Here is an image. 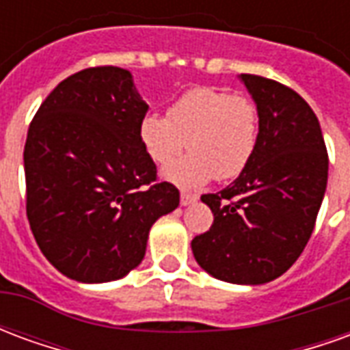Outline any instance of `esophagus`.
I'll use <instances>...</instances> for the list:
<instances>
[{
  "label": "esophagus",
  "instance_id": "34e87169",
  "mask_svg": "<svg viewBox=\"0 0 350 350\" xmlns=\"http://www.w3.org/2000/svg\"><path fill=\"white\" fill-rule=\"evenodd\" d=\"M180 202H182V206L193 204V202H197V195H191V193H182V195H180Z\"/></svg>",
  "mask_w": 350,
  "mask_h": 350
}]
</instances>
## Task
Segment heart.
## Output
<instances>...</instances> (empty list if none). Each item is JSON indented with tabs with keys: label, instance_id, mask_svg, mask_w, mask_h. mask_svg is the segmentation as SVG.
Here are the masks:
<instances>
[{
	"label": "heart",
	"instance_id": "1",
	"mask_svg": "<svg viewBox=\"0 0 350 350\" xmlns=\"http://www.w3.org/2000/svg\"><path fill=\"white\" fill-rule=\"evenodd\" d=\"M140 140L157 165H168L187 150L191 155L165 168L163 176L183 189H197L212 178L234 180L257 152L260 116L245 95L217 88H193L168 107L167 116L146 114Z\"/></svg>",
	"mask_w": 350,
	"mask_h": 350
}]
</instances>
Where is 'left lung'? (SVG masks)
<instances>
[{
	"label": "left lung",
	"mask_w": 350,
	"mask_h": 350,
	"mask_svg": "<svg viewBox=\"0 0 350 350\" xmlns=\"http://www.w3.org/2000/svg\"><path fill=\"white\" fill-rule=\"evenodd\" d=\"M257 103L253 159L228 187L202 195L210 230L191 242L210 275L260 285L285 273L308 245L328 180V152L315 112L298 93L258 75L240 77Z\"/></svg>",
	"instance_id": "left-lung-1"
}]
</instances>
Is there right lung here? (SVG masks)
<instances>
[{
  "mask_svg": "<svg viewBox=\"0 0 350 350\" xmlns=\"http://www.w3.org/2000/svg\"><path fill=\"white\" fill-rule=\"evenodd\" d=\"M146 112L131 72L100 65L62 80L29 123L27 221L42 255L75 281L127 275L153 223L180 204L140 140Z\"/></svg>",
  "mask_w": 350,
  "mask_h": 350,
  "instance_id": "obj_1",
  "label": "right lung"
}]
</instances>
